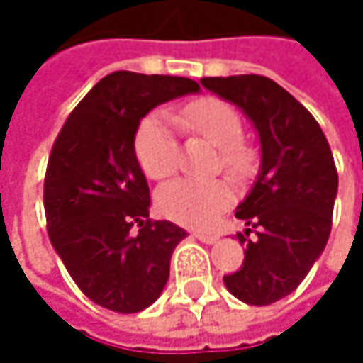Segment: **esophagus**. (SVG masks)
I'll return each instance as SVG.
<instances>
[{"label":"esophagus","instance_id":"34e87169","mask_svg":"<svg viewBox=\"0 0 363 363\" xmlns=\"http://www.w3.org/2000/svg\"><path fill=\"white\" fill-rule=\"evenodd\" d=\"M194 238H199L204 245H213L217 240V234H213V232H196Z\"/></svg>","mask_w":363,"mask_h":363}]
</instances>
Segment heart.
Returning <instances> with one entry per match:
<instances>
[{"mask_svg":"<svg viewBox=\"0 0 363 363\" xmlns=\"http://www.w3.org/2000/svg\"><path fill=\"white\" fill-rule=\"evenodd\" d=\"M177 121L219 148L223 169L234 177L250 171L252 155L245 142V123L238 111L219 98H201L177 113ZM167 111L148 114L135 133V155L150 179H164L179 167V125ZM232 203V190L223 179L179 177L157 192L159 211L184 225L206 228Z\"/></svg>","mask_w":363,"mask_h":363,"instance_id":"obj_1","label":"heart"}]
</instances>
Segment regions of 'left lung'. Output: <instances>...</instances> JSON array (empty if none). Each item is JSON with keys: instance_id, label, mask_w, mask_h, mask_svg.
Returning <instances> with one entry per match:
<instances>
[{"instance_id": "left-lung-1", "label": "left lung", "mask_w": 363, "mask_h": 363, "mask_svg": "<svg viewBox=\"0 0 363 363\" xmlns=\"http://www.w3.org/2000/svg\"><path fill=\"white\" fill-rule=\"evenodd\" d=\"M201 83L236 104L259 133V175L236 208L249 225L238 232L245 261L223 282L247 305H269L295 291L328 242L339 188L335 159L318 121L276 81L236 74Z\"/></svg>"}]
</instances>
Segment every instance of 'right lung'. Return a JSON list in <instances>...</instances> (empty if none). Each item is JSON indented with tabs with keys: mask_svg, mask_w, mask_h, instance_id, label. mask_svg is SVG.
Returning a JSON list of instances; mask_svg holds the SVG:
<instances>
[{
	"mask_svg": "<svg viewBox=\"0 0 363 363\" xmlns=\"http://www.w3.org/2000/svg\"><path fill=\"white\" fill-rule=\"evenodd\" d=\"M199 89L186 77L116 70L77 104L54 142L43 184L48 236L100 307L138 313L169 280L171 255L188 234L148 219L150 190L133 142L152 108Z\"/></svg>",
	"mask_w": 363,
	"mask_h": 363,
	"instance_id": "1",
	"label": "right lung"
}]
</instances>
